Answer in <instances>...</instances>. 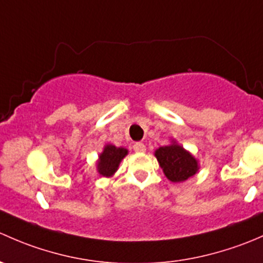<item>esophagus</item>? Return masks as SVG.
<instances>
[{"mask_svg": "<svg viewBox=\"0 0 263 263\" xmlns=\"http://www.w3.org/2000/svg\"><path fill=\"white\" fill-rule=\"evenodd\" d=\"M133 149H134V152H137V153H144L147 148H145V145L143 143H135L133 145Z\"/></svg>", "mask_w": 263, "mask_h": 263, "instance_id": "esophagus-1", "label": "esophagus"}]
</instances>
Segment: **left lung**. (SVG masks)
I'll return each instance as SVG.
<instances>
[{
    "label": "left lung",
    "mask_w": 263,
    "mask_h": 263,
    "mask_svg": "<svg viewBox=\"0 0 263 263\" xmlns=\"http://www.w3.org/2000/svg\"><path fill=\"white\" fill-rule=\"evenodd\" d=\"M154 156L164 176L172 182H183L199 171L197 159L175 140L170 145L159 147L154 152Z\"/></svg>",
    "instance_id": "obj_1"
}]
</instances>
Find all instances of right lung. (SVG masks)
I'll list each match as a JSON object with an SVG mask.
<instances>
[{
  "label": "right lung",
  "mask_w": 263,
  "mask_h": 263,
  "mask_svg": "<svg viewBox=\"0 0 263 263\" xmlns=\"http://www.w3.org/2000/svg\"><path fill=\"white\" fill-rule=\"evenodd\" d=\"M126 154H128V149L125 148H118L112 144H106L102 153L99 156L97 172L104 177H111L114 173L118 171L119 164Z\"/></svg>",
  "instance_id": "1"
}]
</instances>
